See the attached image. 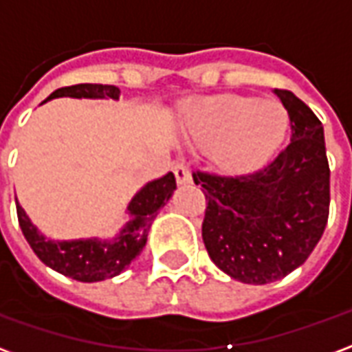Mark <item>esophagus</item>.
<instances>
[{
	"label": "esophagus",
	"instance_id": "esophagus-1",
	"mask_svg": "<svg viewBox=\"0 0 352 352\" xmlns=\"http://www.w3.org/2000/svg\"><path fill=\"white\" fill-rule=\"evenodd\" d=\"M173 173H175V179L179 184H188L192 181V175H190V169L186 164H177L175 168H173Z\"/></svg>",
	"mask_w": 352,
	"mask_h": 352
}]
</instances>
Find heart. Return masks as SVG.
Listing matches in <instances>:
<instances>
[{"instance_id":"1","label":"heart","mask_w":352,"mask_h":352,"mask_svg":"<svg viewBox=\"0 0 352 352\" xmlns=\"http://www.w3.org/2000/svg\"><path fill=\"white\" fill-rule=\"evenodd\" d=\"M290 128L279 101L247 96H219L190 103L184 131L196 145L213 148L217 168L228 175H247L272 162Z\"/></svg>"}]
</instances>
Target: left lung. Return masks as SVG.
Here are the masks:
<instances>
[{"label": "left lung", "instance_id": "8db88e82", "mask_svg": "<svg viewBox=\"0 0 352 352\" xmlns=\"http://www.w3.org/2000/svg\"><path fill=\"white\" fill-rule=\"evenodd\" d=\"M275 94L288 111L292 139L272 164L249 175H192L207 199L201 237L209 258L247 285H267L300 267L328 222L322 124L292 92Z\"/></svg>", "mask_w": 352, "mask_h": 352}]
</instances>
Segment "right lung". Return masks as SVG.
Listing matches in <instances>:
<instances>
[{
	"label": "right lung",
	"mask_w": 352,
	"mask_h": 352,
	"mask_svg": "<svg viewBox=\"0 0 352 352\" xmlns=\"http://www.w3.org/2000/svg\"><path fill=\"white\" fill-rule=\"evenodd\" d=\"M64 96L77 100L87 98V100L116 101L120 98V90L113 85H75V87L58 88L43 103ZM175 188L177 183L173 173L146 183L126 207L128 222L113 239H100V237L67 239V241L49 239L30 221V217L19 201H16V213H19L22 234L43 264L80 283H96V280L116 277L135 260V256L145 247L154 217L168 204Z\"/></svg>",
	"instance_id": "add662e5"
}]
</instances>
